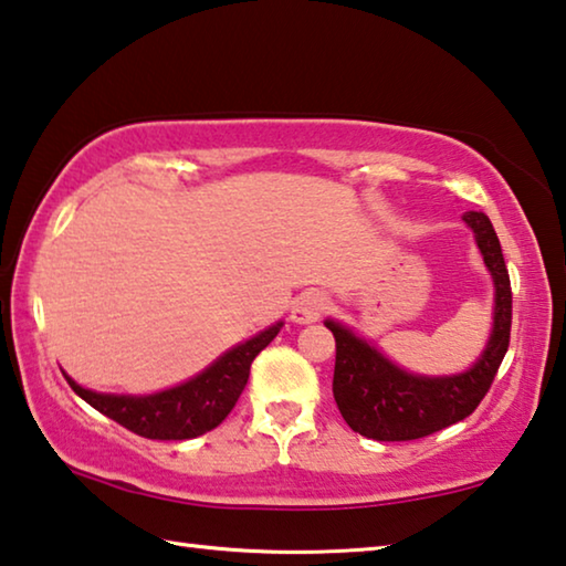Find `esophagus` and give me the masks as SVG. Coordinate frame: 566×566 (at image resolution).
Listing matches in <instances>:
<instances>
[{"mask_svg": "<svg viewBox=\"0 0 566 566\" xmlns=\"http://www.w3.org/2000/svg\"><path fill=\"white\" fill-rule=\"evenodd\" d=\"M326 308H328V295L321 291H308L293 303L291 318H293V323H301V326H305V323H316L323 313H326Z\"/></svg>", "mask_w": 566, "mask_h": 566, "instance_id": "esophagus-1", "label": "esophagus"}]
</instances>
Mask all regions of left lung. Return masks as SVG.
Segmentation results:
<instances>
[{
	"instance_id": "obj_1",
	"label": "left lung",
	"mask_w": 566,
	"mask_h": 566,
	"mask_svg": "<svg viewBox=\"0 0 566 566\" xmlns=\"http://www.w3.org/2000/svg\"><path fill=\"white\" fill-rule=\"evenodd\" d=\"M464 222L474 233L486 271L494 281L492 333L474 366L453 376L411 374L386 358L366 338L356 336L344 323L326 321V328L336 338L333 398L340 416L360 437L374 441L423 439L451 423L464 421L492 388L509 348L512 285L492 220L484 212L471 210Z\"/></svg>"
}]
</instances>
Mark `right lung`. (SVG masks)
I'll return each mask as SVG.
<instances>
[{"instance_id": "right-lung-1", "label": "right lung", "mask_w": 566, "mask_h": 566, "mask_svg": "<svg viewBox=\"0 0 566 566\" xmlns=\"http://www.w3.org/2000/svg\"><path fill=\"white\" fill-rule=\"evenodd\" d=\"M281 328L283 321L273 323V326H268L258 336L226 350L206 370L192 376L190 381L147 396L97 394L92 388H82L77 381H72L64 370L62 374L82 401H87L92 409L105 413L107 419L125 426L137 437L157 441L196 439L216 429L233 411L235 401L248 384L250 364L271 344Z\"/></svg>"}]
</instances>
